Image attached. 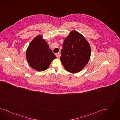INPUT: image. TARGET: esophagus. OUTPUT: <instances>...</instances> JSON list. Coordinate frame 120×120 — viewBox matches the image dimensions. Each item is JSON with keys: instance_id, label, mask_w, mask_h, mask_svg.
<instances>
[{"instance_id": "obj_1", "label": "esophagus", "mask_w": 120, "mask_h": 120, "mask_svg": "<svg viewBox=\"0 0 120 120\" xmlns=\"http://www.w3.org/2000/svg\"><path fill=\"white\" fill-rule=\"evenodd\" d=\"M55 55H56V57H57V58H58L59 57H60V56H61V54H60V53H59L55 54Z\"/></svg>"}]
</instances>
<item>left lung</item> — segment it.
I'll return each mask as SVG.
<instances>
[{
	"instance_id": "obj_1",
	"label": "left lung",
	"mask_w": 120,
	"mask_h": 120,
	"mask_svg": "<svg viewBox=\"0 0 120 120\" xmlns=\"http://www.w3.org/2000/svg\"><path fill=\"white\" fill-rule=\"evenodd\" d=\"M60 60L68 72L77 73L86 66L91 55L89 43L82 34L72 30L65 39Z\"/></svg>"
}]
</instances>
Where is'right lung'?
I'll return each instance as SVG.
<instances>
[{
  "instance_id": "obj_1",
  "label": "right lung",
  "mask_w": 120,
  "mask_h": 120,
  "mask_svg": "<svg viewBox=\"0 0 120 120\" xmlns=\"http://www.w3.org/2000/svg\"><path fill=\"white\" fill-rule=\"evenodd\" d=\"M26 58L32 68L42 71L49 67L56 57L42 36L38 35L30 43L26 51Z\"/></svg>"
}]
</instances>
